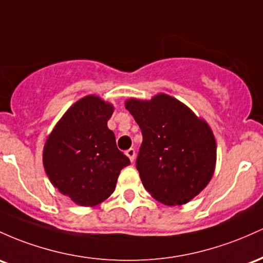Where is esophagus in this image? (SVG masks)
<instances>
[{"label": "esophagus", "instance_id": "esophagus-1", "mask_svg": "<svg viewBox=\"0 0 263 263\" xmlns=\"http://www.w3.org/2000/svg\"><path fill=\"white\" fill-rule=\"evenodd\" d=\"M125 155L128 156L129 159H130L132 163L135 160V150H134V149H128V150H126Z\"/></svg>", "mask_w": 263, "mask_h": 263}]
</instances>
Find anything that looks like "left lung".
Returning a JSON list of instances; mask_svg holds the SVG:
<instances>
[{"mask_svg": "<svg viewBox=\"0 0 263 263\" xmlns=\"http://www.w3.org/2000/svg\"><path fill=\"white\" fill-rule=\"evenodd\" d=\"M143 134L137 169L144 187L165 205H182L206 187L216 165V141L209 124L178 99L160 93L128 99Z\"/></svg>", "mask_w": 263, "mask_h": 263, "instance_id": "8db88e82", "label": "left lung"}]
</instances>
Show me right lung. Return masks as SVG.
Masks as SVG:
<instances>
[{"label":"right lung","instance_id":"right-lung-1","mask_svg":"<svg viewBox=\"0 0 263 263\" xmlns=\"http://www.w3.org/2000/svg\"><path fill=\"white\" fill-rule=\"evenodd\" d=\"M113 111V105L99 97H84L64 113L44 144L47 176L77 205L96 206L107 200L120 170L130 165L108 128Z\"/></svg>","mask_w":263,"mask_h":263}]
</instances>
